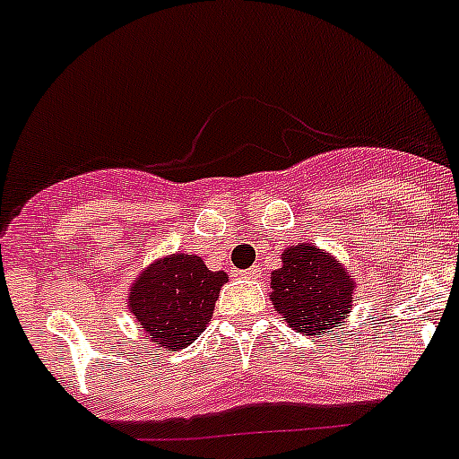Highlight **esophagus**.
<instances>
[{
  "label": "esophagus",
  "mask_w": 459,
  "mask_h": 459,
  "mask_svg": "<svg viewBox=\"0 0 459 459\" xmlns=\"http://www.w3.org/2000/svg\"><path fill=\"white\" fill-rule=\"evenodd\" d=\"M241 274H246L247 279H255V277H259V268H256V265H252V268H247V270H243Z\"/></svg>",
  "instance_id": "34e87169"
}]
</instances>
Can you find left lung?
<instances>
[{
	"label": "left lung",
	"instance_id": "obj_1",
	"mask_svg": "<svg viewBox=\"0 0 459 459\" xmlns=\"http://www.w3.org/2000/svg\"><path fill=\"white\" fill-rule=\"evenodd\" d=\"M270 302L288 326L322 338L351 313L356 283L329 252L299 243L281 252V268L270 274Z\"/></svg>",
	"mask_w": 459,
	"mask_h": 459
}]
</instances>
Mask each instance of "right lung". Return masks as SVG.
Wrapping results in <instances>:
<instances>
[{
  "mask_svg": "<svg viewBox=\"0 0 459 459\" xmlns=\"http://www.w3.org/2000/svg\"><path fill=\"white\" fill-rule=\"evenodd\" d=\"M227 274L195 255H169L148 265L130 288L128 308L146 335L167 351L185 349L212 320Z\"/></svg>",
  "mask_w": 459,
  "mask_h": 459,
  "instance_id": "1",
  "label": "right lung"
}]
</instances>
